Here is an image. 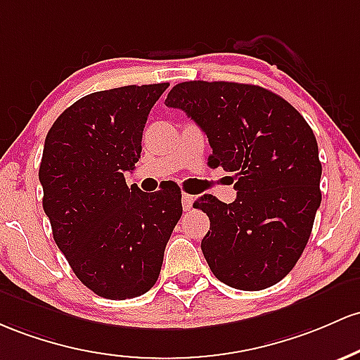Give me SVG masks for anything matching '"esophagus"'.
Listing matches in <instances>:
<instances>
[{
	"label": "esophagus",
	"mask_w": 360,
	"mask_h": 360,
	"mask_svg": "<svg viewBox=\"0 0 360 360\" xmlns=\"http://www.w3.org/2000/svg\"><path fill=\"white\" fill-rule=\"evenodd\" d=\"M181 201H183V208L184 212H189L193 207V196L188 195V193H183V196H181Z\"/></svg>",
	"instance_id": "esophagus-1"
}]
</instances>
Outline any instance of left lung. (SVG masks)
Masks as SVG:
<instances>
[{
  "mask_svg": "<svg viewBox=\"0 0 360 360\" xmlns=\"http://www.w3.org/2000/svg\"><path fill=\"white\" fill-rule=\"evenodd\" d=\"M165 105L203 129L210 167L234 172L232 203L203 195L193 205L210 219L201 251L213 275L239 290L275 285L301 258L321 203L311 126L285 98L234 82H183Z\"/></svg>",
  "mask_w": 360,
  "mask_h": 360,
  "instance_id": "left-lung-1",
  "label": "left lung"
}]
</instances>
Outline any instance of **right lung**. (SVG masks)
Listing matches in <instances>:
<instances>
[{
    "label": "right lung",
    "mask_w": 360,
    "mask_h": 360,
    "mask_svg": "<svg viewBox=\"0 0 360 360\" xmlns=\"http://www.w3.org/2000/svg\"><path fill=\"white\" fill-rule=\"evenodd\" d=\"M169 84L126 85L78 98L51 126L39 181L54 240L85 287L112 301L155 285L183 215L181 191L128 188L150 109Z\"/></svg>",
    "instance_id": "right-lung-1"
}]
</instances>
